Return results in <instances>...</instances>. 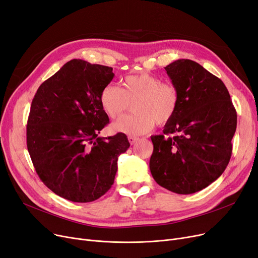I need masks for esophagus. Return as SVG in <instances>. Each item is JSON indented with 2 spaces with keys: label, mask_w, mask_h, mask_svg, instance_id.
I'll return each mask as SVG.
<instances>
[{
  "label": "esophagus",
  "mask_w": 258,
  "mask_h": 258,
  "mask_svg": "<svg viewBox=\"0 0 258 258\" xmlns=\"http://www.w3.org/2000/svg\"><path fill=\"white\" fill-rule=\"evenodd\" d=\"M128 141H130V143L133 145V144H135L138 140H139V138L138 137H134V136H128Z\"/></svg>",
  "instance_id": "1"
}]
</instances>
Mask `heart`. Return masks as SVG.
<instances>
[{"mask_svg":"<svg viewBox=\"0 0 258 258\" xmlns=\"http://www.w3.org/2000/svg\"><path fill=\"white\" fill-rule=\"evenodd\" d=\"M133 103L134 113L121 117L111 127L128 135H143L151 132L156 123L164 125L175 116L179 98L176 88L163 83L150 73L125 76L121 87L108 84L100 94V104L111 119L121 116Z\"/></svg>","mask_w":258,"mask_h":258,"instance_id":"b5f03b06","label":"heart"}]
</instances>
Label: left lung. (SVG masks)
Here are the masks:
<instances>
[{"instance_id": "8db88e82", "label": "left lung", "mask_w": 258, "mask_h": 258, "mask_svg": "<svg viewBox=\"0 0 258 258\" xmlns=\"http://www.w3.org/2000/svg\"><path fill=\"white\" fill-rule=\"evenodd\" d=\"M164 69L179 103L163 135L151 137L154 151L150 170L162 187L177 194H193L225 172L237 114L226 85L200 64L180 59Z\"/></svg>"}]
</instances>
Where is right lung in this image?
Instances as JSON below:
<instances>
[{
	"mask_svg": "<svg viewBox=\"0 0 258 258\" xmlns=\"http://www.w3.org/2000/svg\"><path fill=\"white\" fill-rule=\"evenodd\" d=\"M113 69L74 59L44 81L32 99L27 149L42 182L74 203H91L113 185L126 135L99 137L108 116L100 94Z\"/></svg>",
	"mask_w": 258,
	"mask_h": 258,
	"instance_id": "obj_1",
	"label": "right lung"
}]
</instances>
